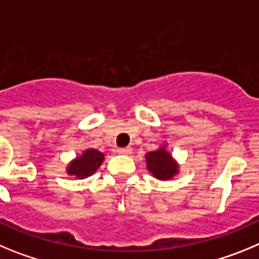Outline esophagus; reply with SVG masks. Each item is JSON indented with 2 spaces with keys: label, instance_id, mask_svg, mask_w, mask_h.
Here are the masks:
<instances>
[{
  "label": "esophagus",
  "instance_id": "esophagus-1",
  "mask_svg": "<svg viewBox=\"0 0 259 259\" xmlns=\"http://www.w3.org/2000/svg\"><path fill=\"white\" fill-rule=\"evenodd\" d=\"M117 153H120V155H130V153H132V148H130V147H125V148H118Z\"/></svg>",
  "mask_w": 259,
  "mask_h": 259
}]
</instances>
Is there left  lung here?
<instances>
[{
    "instance_id": "8db88e82",
    "label": "left lung",
    "mask_w": 259,
    "mask_h": 259,
    "mask_svg": "<svg viewBox=\"0 0 259 259\" xmlns=\"http://www.w3.org/2000/svg\"><path fill=\"white\" fill-rule=\"evenodd\" d=\"M147 170L160 181H170L179 173V164L162 144L156 151L146 153Z\"/></svg>"
}]
</instances>
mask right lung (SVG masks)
<instances>
[{
	"label": "right lung",
	"mask_w": 259,
	"mask_h": 259,
	"mask_svg": "<svg viewBox=\"0 0 259 259\" xmlns=\"http://www.w3.org/2000/svg\"><path fill=\"white\" fill-rule=\"evenodd\" d=\"M104 161V153L95 148H88L82 155L73 158L67 166V174L73 176L74 178L85 179L93 176Z\"/></svg>",
	"instance_id": "right-lung-1"
}]
</instances>
